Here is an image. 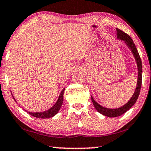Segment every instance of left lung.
Masks as SVG:
<instances>
[{"label": "left lung", "mask_w": 151, "mask_h": 151, "mask_svg": "<svg viewBox=\"0 0 151 151\" xmlns=\"http://www.w3.org/2000/svg\"><path fill=\"white\" fill-rule=\"evenodd\" d=\"M116 36L117 39L119 40L123 41L125 44L127 45L128 48L132 52V53L135 58V62L137 63V85L135 88V92L131 99L129 100L127 103H126L124 106L120 107L118 108H107L105 107H103L101 105L96 102L93 97L91 96V100L93 101V104L95 106V108L98 112H99L101 114L106 116L112 118V117H118L119 116L123 114L127 111H128L130 108H132V106L136 102L138 96L140 92V88L142 86V60L139 57V53L137 52V50L135 47V43L133 41L132 39L130 37L127 33H124L121 30L116 28Z\"/></svg>", "instance_id": "obj_1"}]
</instances>
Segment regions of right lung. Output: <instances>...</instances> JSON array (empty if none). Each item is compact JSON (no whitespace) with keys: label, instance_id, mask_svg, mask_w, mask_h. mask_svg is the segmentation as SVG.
Listing matches in <instances>:
<instances>
[{"label":"right lung","instance_id":"obj_1","mask_svg":"<svg viewBox=\"0 0 151 151\" xmlns=\"http://www.w3.org/2000/svg\"><path fill=\"white\" fill-rule=\"evenodd\" d=\"M64 91H65V88H63L62 91H61V93H60V95L59 97H58L57 101H56V104H54L52 108H50L49 110H47L46 111L41 112H28V113L31 116H32L39 118V119H48V118L53 117L54 116H55L56 114L58 112L60 108H61V106H62L63 102V95H64ZM12 97L14 98L15 101H16V99H15V98L14 96H13V95H12Z\"/></svg>","mask_w":151,"mask_h":151}]
</instances>
